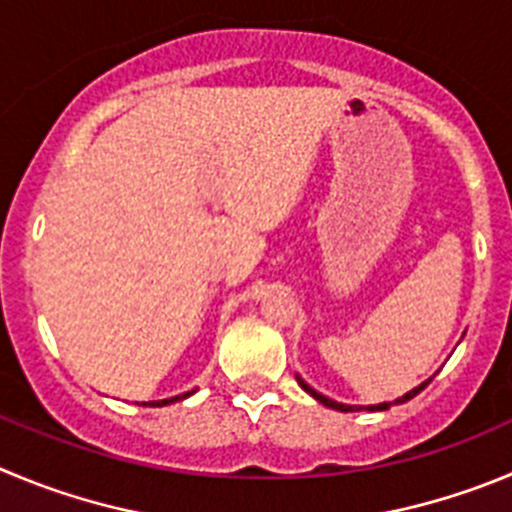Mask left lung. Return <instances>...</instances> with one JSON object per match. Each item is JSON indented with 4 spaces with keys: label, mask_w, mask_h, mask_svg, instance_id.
Here are the masks:
<instances>
[{
    "label": "left lung",
    "mask_w": 512,
    "mask_h": 512,
    "mask_svg": "<svg viewBox=\"0 0 512 512\" xmlns=\"http://www.w3.org/2000/svg\"><path fill=\"white\" fill-rule=\"evenodd\" d=\"M298 381H300V379H298ZM429 381H432V379H429ZM429 381H424V384H419L417 389H412V391H409V394H404V396H401V399H396L394 404H404V401L414 399V396H417L419 391H422L424 386L429 384ZM300 386H303V389L308 391L310 396H315V399L321 401V404H326V407H331V409H338V412H356V409H361V407H346V404H338V401L328 399V396H323V394H318V391H315V389H310V386L305 384V381H300ZM389 407H391V404H376V407H366V409H369V412H384V409H389Z\"/></svg>",
    "instance_id": "8db88e82"
}]
</instances>
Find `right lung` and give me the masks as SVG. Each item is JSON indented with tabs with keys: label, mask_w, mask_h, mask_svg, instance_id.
I'll return each instance as SVG.
<instances>
[{
	"label": "right lung",
	"mask_w": 512,
	"mask_h": 512,
	"mask_svg": "<svg viewBox=\"0 0 512 512\" xmlns=\"http://www.w3.org/2000/svg\"><path fill=\"white\" fill-rule=\"evenodd\" d=\"M189 394H194V391H189ZM189 394H179V396H171V399H161V401H148V407H166V404H174V401L186 399Z\"/></svg>",
	"instance_id": "obj_1"
}]
</instances>
